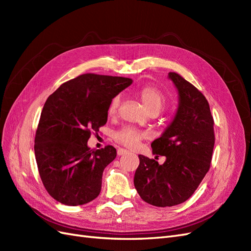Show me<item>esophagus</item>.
<instances>
[{
	"label": "esophagus",
	"instance_id": "34e87169",
	"mask_svg": "<svg viewBox=\"0 0 251 251\" xmlns=\"http://www.w3.org/2000/svg\"><path fill=\"white\" fill-rule=\"evenodd\" d=\"M128 153V151L126 150V149H118L117 150V154L118 156H123V155H126Z\"/></svg>",
	"mask_w": 251,
	"mask_h": 251
}]
</instances>
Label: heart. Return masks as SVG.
<instances>
[{
  "mask_svg": "<svg viewBox=\"0 0 251 251\" xmlns=\"http://www.w3.org/2000/svg\"><path fill=\"white\" fill-rule=\"evenodd\" d=\"M138 95L140 100H142L143 104L146 105V108L151 114H158L161 113L168 100H166V96L160 89L154 86H146L141 88L138 91ZM120 104V96L116 95L115 97L112 98V100L109 105V113L114 114L116 113ZM148 134L146 132H142L140 130H137L133 126H126L124 127L119 128V130L115 131L113 134V138L116 142L123 144V146L126 148H135L138 146V143L148 138Z\"/></svg>",
  "mask_w": 251,
  "mask_h": 251,
  "instance_id": "1",
  "label": "heart"
}]
</instances>
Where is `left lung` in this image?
<instances>
[{
  "label": "left lung",
  "mask_w": 251,
  "mask_h": 251,
  "mask_svg": "<svg viewBox=\"0 0 251 251\" xmlns=\"http://www.w3.org/2000/svg\"><path fill=\"white\" fill-rule=\"evenodd\" d=\"M179 92L173 123L151 142L153 154L165 156L160 165L139 155L134 185L143 201L158 207L174 206L191 198L210 168L215 146L214 118L205 96L176 72H170Z\"/></svg>",
  "instance_id": "left-lung-1"
}]
</instances>
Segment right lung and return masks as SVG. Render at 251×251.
Instances as JSON below:
<instances>
[{"mask_svg": "<svg viewBox=\"0 0 251 251\" xmlns=\"http://www.w3.org/2000/svg\"><path fill=\"white\" fill-rule=\"evenodd\" d=\"M131 78L81 74L64 82L44 104L34 139V153L43 184L53 199L69 206L94 200L102 173L116 157L107 146L90 150L91 133L107 124L109 105Z\"/></svg>", "mask_w": 251, "mask_h": 251, "instance_id": "add662e5", "label": "right lung"}]
</instances>
